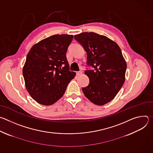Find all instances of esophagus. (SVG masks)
Wrapping results in <instances>:
<instances>
[{"instance_id":"1","label":"esophagus","mask_w":153,"mask_h":153,"mask_svg":"<svg viewBox=\"0 0 153 153\" xmlns=\"http://www.w3.org/2000/svg\"><path fill=\"white\" fill-rule=\"evenodd\" d=\"M76 74H77V76H80V75H81V74H82V71H78V72H77V73H76Z\"/></svg>"}]
</instances>
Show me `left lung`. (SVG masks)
Here are the masks:
<instances>
[{"label":"left lung","instance_id":"8db88e82","mask_svg":"<svg viewBox=\"0 0 153 153\" xmlns=\"http://www.w3.org/2000/svg\"><path fill=\"white\" fill-rule=\"evenodd\" d=\"M86 52V64L94 70H85L88 85L82 88L85 97L97 105L112 100L125 80L126 63L117 43L102 35L85 32L74 36Z\"/></svg>","mask_w":153,"mask_h":153}]
</instances>
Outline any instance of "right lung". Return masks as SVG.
<instances>
[{
    "label": "right lung",
    "instance_id": "right-lung-1",
    "mask_svg": "<svg viewBox=\"0 0 153 153\" xmlns=\"http://www.w3.org/2000/svg\"><path fill=\"white\" fill-rule=\"evenodd\" d=\"M73 35L56 34L34 45L28 52L23 76L31 97L43 105H51L64 94L76 73L69 71L66 53Z\"/></svg>",
    "mask_w": 153,
    "mask_h": 153
}]
</instances>
